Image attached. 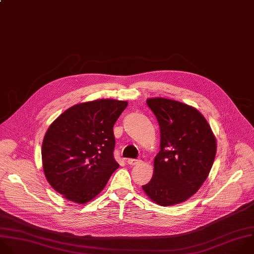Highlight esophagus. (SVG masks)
Instances as JSON below:
<instances>
[{"label":"esophagus","instance_id":"obj_1","mask_svg":"<svg viewBox=\"0 0 254 254\" xmlns=\"http://www.w3.org/2000/svg\"><path fill=\"white\" fill-rule=\"evenodd\" d=\"M127 163L129 165H137L140 163V160L139 159H133V158H129L127 159Z\"/></svg>","mask_w":254,"mask_h":254}]
</instances>
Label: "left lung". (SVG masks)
Instances as JSON below:
<instances>
[{
  "label": "left lung",
  "mask_w": 254,
  "mask_h": 254,
  "mask_svg": "<svg viewBox=\"0 0 254 254\" xmlns=\"http://www.w3.org/2000/svg\"><path fill=\"white\" fill-rule=\"evenodd\" d=\"M146 104L159 124L160 150L150 182L141 188L158 205L185 202L209 175L216 138L205 118L191 106L164 98L147 99Z\"/></svg>",
  "instance_id": "1"
}]
</instances>
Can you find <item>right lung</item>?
<instances>
[{"label":"right lung","instance_id":"right-lung-1","mask_svg":"<svg viewBox=\"0 0 254 254\" xmlns=\"http://www.w3.org/2000/svg\"><path fill=\"white\" fill-rule=\"evenodd\" d=\"M127 104L112 99L77 104L49 127L42 145L44 174L65 199L91 201L120 166L114 158V125Z\"/></svg>","mask_w":254,"mask_h":254}]
</instances>
